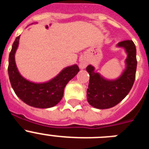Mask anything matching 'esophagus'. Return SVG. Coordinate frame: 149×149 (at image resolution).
Listing matches in <instances>:
<instances>
[{
    "label": "esophagus",
    "instance_id": "esophagus-1",
    "mask_svg": "<svg viewBox=\"0 0 149 149\" xmlns=\"http://www.w3.org/2000/svg\"><path fill=\"white\" fill-rule=\"evenodd\" d=\"M87 65V63L85 60H81V63H80V68H85Z\"/></svg>",
    "mask_w": 149,
    "mask_h": 149
}]
</instances>
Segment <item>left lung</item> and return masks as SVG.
<instances>
[{"mask_svg": "<svg viewBox=\"0 0 149 149\" xmlns=\"http://www.w3.org/2000/svg\"><path fill=\"white\" fill-rule=\"evenodd\" d=\"M127 54L125 60L126 68L116 80L109 81L95 72L91 65L86 67L89 74L87 89V101L90 105L98 109H108L116 106L125 98L134 85L137 61L136 50L132 40H125L118 43Z\"/></svg>", "mask_w": 149, "mask_h": 149, "instance_id": "8db88e82", "label": "left lung"}]
</instances>
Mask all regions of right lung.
<instances>
[{
  "instance_id": "obj_1",
  "label": "right lung",
  "mask_w": 149,
  "mask_h": 149,
  "mask_svg": "<svg viewBox=\"0 0 149 149\" xmlns=\"http://www.w3.org/2000/svg\"><path fill=\"white\" fill-rule=\"evenodd\" d=\"M20 36L13 42L9 56L8 74L13 90L22 101L36 108H49L55 106L63 98L64 88L80 71L77 65L65 68L51 81L36 84L24 78L18 72L15 62V53Z\"/></svg>"
}]
</instances>
